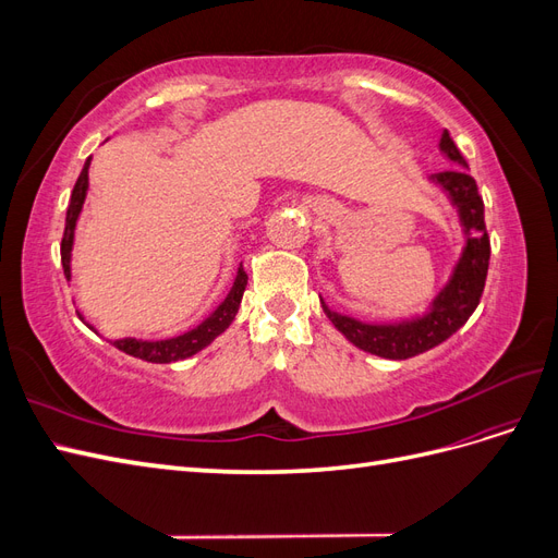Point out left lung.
<instances>
[{
  "label": "left lung",
  "instance_id": "left-lung-1",
  "mask_svg": "<svg viewBox=\"0 0 558 558\" xmlns=\"http://www.w3.org/2000/svg\"><path fill=\"white\" fill-rule=\"evenodd\" d=\"M437 148L456 167L440 174H430L428 183H433L437 191H442L449 205L456 209L463 232V248L459 260L451 267L449 279L426 302L424 312L408 314L393 320H361L356 316L328 307L326 300L318 295L320 307H324L330 324L353 347L379 359L404 361L449 340L456 330L465 326L472 312L477 310L486 283L492 244H488L484 226V199L477 193L475 179L468 172L465 158L456 148L447 130L442 132Z\"/></svg>",
  "mask_w": 558,
  "mask_h": 558
}]
</instances>
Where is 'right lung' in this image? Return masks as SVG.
<instances>
[{
  "label": "right lung",
  "mask_w": 558,
  "mask_h": 558,
  "mask_svg": "<svg viewBox=\"0 0 558 558\" xmlns=\"http://www.w3.org/2000/svg\"><path fill=\"white\" fill-rule=\"evenodd\" d=\"M90 160H86L83 170L74 183V191L70 197V207H66V218H64V238H62V246H60V256H62V269L64 277L72 279V248H74V232H76V223L78 216L83 211V202H86L88 195V170H90ZM246 289V272L244 267L240 265L238 272H234L232 286L228 295L218 302L216 310L197 324L195 328L185 330L183 335L177 337H167V340H140V337H123V340H113L111 344L116 349H121L128 356L142 359L148 363H174V361H183L195 356L197 351H202L205 347H209L218 335L226 332L230 328V324L234 320L242 305V295ZM78 318L86 324V316L81 312H76ZM90 330H95V326L86 324ZM97 332V330H95Z\"/></svg>",
  "instance_id": "1"
}]
</instances>
